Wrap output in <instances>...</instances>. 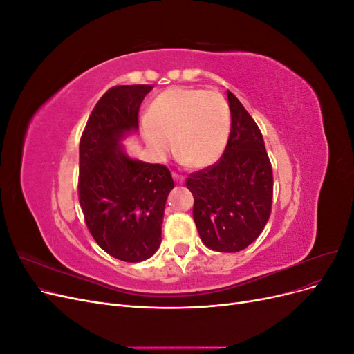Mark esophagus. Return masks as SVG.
<instances>
[{"label": "esophagus", "mask_w": 354, "mask_h": 354, "mask_svg": "<svg viewBox=\"0 0 354 354\" xmlns=\"http://www.w3.org/2000/svg\"><path fill=\"white\" fill-rule=\"evenodd\" d=\"M173 178L176 180V183H178V185H180V183H183V180H185V178H183V176L178 174V173H173Z\"/></svg>", "instance_id": "1"}]
</instances>
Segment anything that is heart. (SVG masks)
<instances>
[{
    "instance_id": "heart-1",
    "label": "heart",
    "mask_w": 354,
    "mask_h": 354,
    "mask_svg": "<svg viewBox=\"0 0 354 354\" xmlns=\"http://www.w3.org/2000/svg\"><path fill=\"white\" fill-rule=\"evenodd\" d=\"M232 130L230 108L218 91L173 87L149 104L142 133L151 151L164 158L173 149L189 167L216 164L226 151ZM174 140H170V137Z\"/></svg>"
}]
</instances>
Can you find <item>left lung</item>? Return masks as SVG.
<instances>
[{
  "label": "left lung",
  "instance_id": "8db88e82",
  "mask_svg": "<svg viewBox=\"0 0 354 354\" xmlns=\"http://www.w3.org/2000/svg\"><path fill=\"white\" fill-rule=\"evenodd\" d=\"M232 130L223 156L192 173L194 220L203 245L238 252L260 236L272 212L273 173L263 134L236 95L227 91Z\"/></svg>",
  "mask_w": 354,
  "mask_h": 354
}]
</instances>
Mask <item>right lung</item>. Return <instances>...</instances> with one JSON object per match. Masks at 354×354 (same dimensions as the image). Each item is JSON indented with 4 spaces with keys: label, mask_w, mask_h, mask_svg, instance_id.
Wrapping results in <instances>:
<instances>
[{
    "label": "right lung",
    "mask_w": 354,
    "mask_h": 354,
    "mask_svg": "<svg viewBox=\"0 0 354 354\" xmlns=\"http://www.w3.org/2000/svg\"><path fill=\"white\" fill-rule=\"evenodd\" d=\"M153 85H115L88 118L80 140L78 198L85 224L103 251L127 263L152 257L160 245L169 169L128 156L120 145L138 128V109Z\"/></svg>",
    "instance_id": "right-lung-1"
}]
</instances>
